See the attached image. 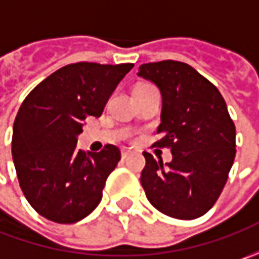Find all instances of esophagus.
Here are the masks:
<instances>
[{
	"label": "esophagus",
	"mask_w": 259,
	"mask_h": 259,
	"mask_svg": "<svg viewBox=\"0 0 259 259\" xmlns=\"http://www.w3.org/2000/svg\"><path fill=\"white\" fill-rule=\"evenodd\" d=\"M128 155H130V150H122V151H121V157H122V158H126Z\"/></svg>",
	"instance_id": "esophagus-1"
}]
</instances>
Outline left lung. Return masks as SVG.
Segmentation results:
<instances>
[{
  "label": "left lung",
  "mask_w": 259,
  "mask_h": 259,
  "mask_svg": "<svg viewBox=\"0 0 259 259\" xmlns=\"http://www.w3.org/2000/svg\"><path fill=\"white\" fill-rule=\"evenodd\" d=\"M163 98L155 147L171 148L173 160L144 153L141 184L150 203L177 219H196L218 200L235 160L234 121L218 88L192 66L163 60L140 66Z\"/></svg>",
  "instance_id": "8db88e82"
}]
</instances>
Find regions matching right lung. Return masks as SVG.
Returning <instances> with one entry per match:
<instances>
[{
    "mask_svg": "<svg viewBox=\"0 0 259 259\" xmlns=\"http://www.w3.org/2000/svg\"><path fill=\"white\" fill-rule=\"evenodd\" d=\"M133 63L67 65L27 95L13 126V160L20 187L37 213L75 224L99 204L108 176L121 160L115 145L101 153L76 148L88 116L105 105Z\"/></svg>",
    "mask_w": 259,
    "mask_h": 259,
    "instance_id": "obj_1",
    "label": "right lung"
}]
</instances>
